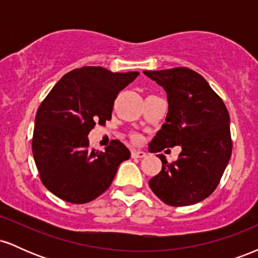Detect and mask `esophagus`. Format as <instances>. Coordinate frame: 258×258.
Here are the masks:
<instances>
[{
    "instance_id": "obj_1",
    "label": "esophagus",
    "mask_w": 258,
    "mask_h": 258,
    "mask_svg": "<svg viewBox=\"0 0 258 258\" xmlns=\"http://www.w3.org/2000/svg\"><path fill=\"white\" fill-rule=\"evenodd\" d=\"M131 156H132V158H138V159L146 158L147 153L143 152V150H132Z\"/></svg>"
}]
</instances>
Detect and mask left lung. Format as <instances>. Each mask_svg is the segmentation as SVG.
Returning a JSON list of instances; mask_svg holds the SVG:
<instances>
[{
	"mask_svg": "<svg viewBox=\"0 0 258 258\" xmlns=\"http://www.w3.org/2000/svg\"><path fill=\"white\" fill-rule=\"evenodd\" d=\"M143 74L164 87L168 102L166 122L149 143V152L182 147L171 164L159 154L162 168L149 180L150 188L170 206L200 203L214 193L232 155L226 105L206 80L188 68Z\"/></svg>",
	"mask_w": 258,
	"mask_h": 258,
	"instance_id": "1",
	"label": "left lung"
}]
</instances>
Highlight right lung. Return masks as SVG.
Here are the masks:
<instances>
[{"instance_id": "1", "label": "right lung", "mask_w": 258, "mask_h": 258, "mask_svg": "<svg viewBox=\"0 0 258 258\" xmlns=\"http://www.w3.org/2000/svg\"><path fill=\"white\" fill-rule=\"evenodd\" d=\"M138 75L79 68L65 74L38 106L32 154L43 185L55 197L90 203L110 186L121 162L130 159V150L116 139L105 152L90 150L87 136L96 123L111 119L119 92Z\"/></svg>"}]
</instances>
